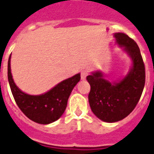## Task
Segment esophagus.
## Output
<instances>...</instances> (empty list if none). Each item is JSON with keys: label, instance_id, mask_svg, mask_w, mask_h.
Wrapping results in <instances>:
<instances>
[{"label": "esophagus", "instance_id": "34e87169", "mask_svg": "<svg viewBox=\"0 0 154 154\" xmlns=\"http://www.w3.org/2000/svg\"><path fill=\"white\" fill-rule=\"evenodd\" d=\"M88 75H89L88 71H86V70H82V72H81V78H82V80H85Z\"/></svg>", "mask_w": 154, "mask_h": 154}]
</instances>
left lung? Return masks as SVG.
Instances as JSON below:
<instances>
[{
  "instance_id": "1",
  "label": "left lung",
  "mask_w": 154,
  "mask_h": 154,
  "mask_svg": "<svg viewBox=\"0 0 154 154\" xmlns=\"http://www.w3.org/2000/svg\"><path fill=\"white\" fill-rule=\"evenodd\" d=\"M117 43L132 60V68L118 82H110L100 71L86 77L91 85L88 99L94 114L106 122L122 120L134 110L145 83V68L136 42L125 33L114 34Z\"/></svg>"
}]
</instances>
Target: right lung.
<instances>
[{"mask_svg": "<svg viewBox=\"0 0 154 154\" xmlns=\"http://www.w3.org/2000/svg\"><path fill=\"white\" fill-rule=\"evenodd\" d=\"M80 79V73H77L59 83L45 94L31 95L20 91L15 85L10 69V56L9 58L8 81L14 100L20 110L30 120L39 124H50L62 116L69 95Z\"/></svg>", "mask_w": 154, "mask_h": 154, "instance_id": "1", "label": "right lung"}]
</instances>
